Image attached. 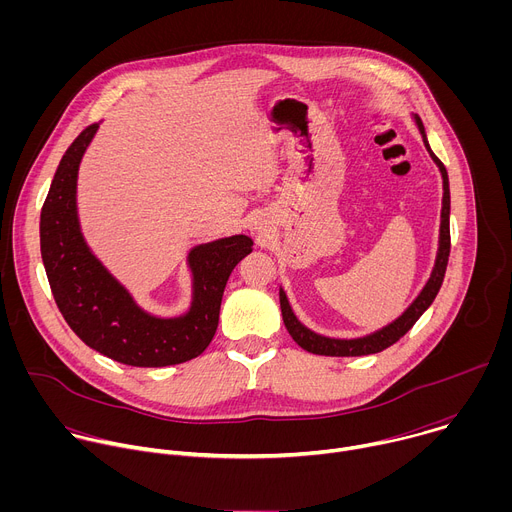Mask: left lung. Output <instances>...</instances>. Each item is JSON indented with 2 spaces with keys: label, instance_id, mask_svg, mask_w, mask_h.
<instances>
[{
  "label": "left lung",
  "instance_id": "obj_1",
  "mask_svg": "<svg viewBox=\"0 0 512 512\" xmlns=\"http://www.w3.org/2000/svg\"><path fill=\"white\" fill-rule=\"evenodd\" d=\"M415 123L423 135V143L431 156V160L437 164L442 172V180H444V200H442V225H440V247H437V257H435V265L431 271V277L427 279L425 287L421 289V294L415 298V302L389 326L369 334L362 338H352V340H338V338H328V336H320L312 330H308L291 310L285 291L279 289V304H281V316H283V324L289 332V336L294 338L304 350L312 352V354H322V356H364V354H375L381 352L385 348H389L391 344H395L401 336H405L413 324L421 318V314L431 306V302L435 300L437 291H440L442 283H444V275H446V267H448V259H450V182H448V172L446 166L440 162L431 150L429 143L425 137V129L421 119L415 115Z\"/></svg>",
  "mask_w": 512,
  "mask_h": 512
}]
</instances>
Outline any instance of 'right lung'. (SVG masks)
<instances>
[{
  "instance_id": "add662e5",
  "label": "right lung",
  "mask_w": 512,
  "mask_h": 512,
  "mask_svg": "<svg viewBox=\"0 0 512 512\" xmlns=\"http://www.w3.org/2000/svg\"><path fill=\"white\" fill-rule=\"evenodd\" d=\"M99 123L89 125L64 152L40 214V251L54 302L87 346L129 364L168 367L196 358L210 344L223 291L235 265L253 249L245 235L198 245L188 255L192 304L184 316L156 318L103 267L83 239L77 212V178Z\"/></svg>"
}]
</instances>
